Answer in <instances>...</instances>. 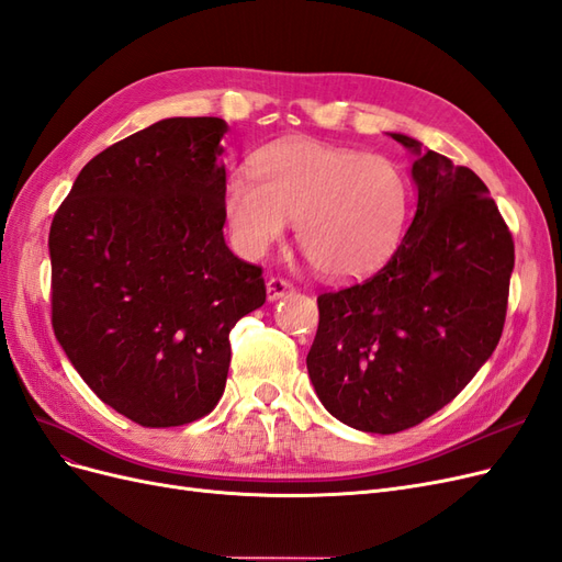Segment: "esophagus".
Masks as SVG:
<instances>
[{
	"mask_svg": "<svg viewBox=\"0 0 562 562\" xmlns=\"http://www.w3.org/2000/svg\"><path fill=\"white\" fill-rule=\"evenodd\" d=\"M293 293V285H290V281L285 279H279V277H272L267 281V300L274 302V300H281L283 295Z\"/></svg>",
	"mask_w": 562,
	"mask_h": 562,
	"instance_id": "esophagus-1",
	"label": "esophagus"
}]
</instances>
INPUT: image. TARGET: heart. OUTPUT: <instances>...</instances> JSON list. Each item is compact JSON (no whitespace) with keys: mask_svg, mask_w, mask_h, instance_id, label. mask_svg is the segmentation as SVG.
<instances>
[{"mask_svg":"<svg viewBox=\"0 0 562 562\" xmlns=\"http://www.w3.org/2000/svg\"><path fill=\"white\" fill-rule=\"evenodd\" d=\"M225 181V218L235 248L262 258L297 221V244L321 274L358 279L389 260L404 235L409 183L383 156L321 142H283Z\"/></svg>","mask_w":562,"mask_h":562,"instance_id":"heart-1","label":"heart"}]
</instances>
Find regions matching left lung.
Segmentation results:
<instances>
[{
    "label": "left lung",
    "mask_w": 562,
    "mask_h": 562,
    "mask_svg": "<svg viewBox=\"0 0 562 562\" xmlns=\"http://www.w3.org/2000/svg\"><path fill=\"white\" fill-rule=\"evenodd\" d=\"M412 150L414 221L374 277L318 295L306 356L323 406L362 432L414 428L481 370L507 316L514 239L468 167L391 132Z\"/></svg>",
    "instance_id": "left-lung-1"
}]
</instances>
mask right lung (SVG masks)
I'll return each mask as SVG.
<instances>
[{
    "label": "right lung",
    "instance_id": "add662e5",
    "mask_svg": "<svg viewBox=\"0 0 562 562\" xmlns=\"http://www.w3.org/2000/svg\"><path fill=\"white\" fill-rule=\"evenodd\" d=\"M223 119H165L94 156L50 225L53 330L111 409L171 428L218 404L229 330L265 304L225 244Z\"/></svg>",
    "mask_w": 562,
    "mask_h": 562
}]
</instances>
